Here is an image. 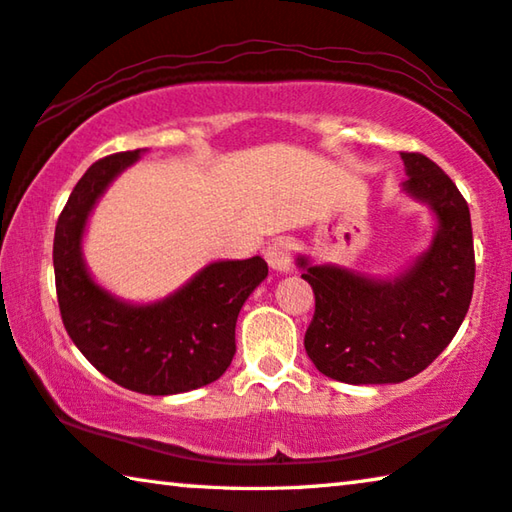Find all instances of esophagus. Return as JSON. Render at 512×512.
<instances>
[{"mask_svg": "<svg viewBox=\"0 0 512 512\" xmlns=\"http://www.w3.org/2000/svg\"><path fill=\"white\" fill-rule=\"evenodd\" d=\"M266 262H269L271 269L276 271H292V243H289L287 239H276L273 243H269L266 246Z\"/></svg>", "mask_w": 512, "mask_h": 512, "instance_id": "1", "label": "esophagus"}]
</instances>
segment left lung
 Returning <instances> with one entry per match:
<instances>
[{
	"instance_id": "8db88e82",
	"label": "left lung",
	"mask_w": 512,
	"mask_h": 512,
	"mask_svg": "<svg viewBox=\"0 0 512 512\" xmlns=\"http://www.w3.org/2000/svg\"><path fill=\"white\" fill-rule=\"evenodd\" d=\"M402 190L437 216V232L398 278H372L335 264L296 262L315 292L305 352L322 375L345 384H400L437 358L467 315L476 259L469 204L423 154L402 151Z\"/></svg>"
}]
</instances>
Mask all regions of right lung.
<instances>
[{"mask_svg":"<svg viewBox=\"0 0 512 512\" xmlns=\"http://www.w3.org/2000/svg\"><path fill=\"white\" fill-rule=\"evenodd\" d=\"M121 151L96 160L68 197L55 227V282L61 322L98 372L128 391L174 395L207 386L230 368L236 317L269 276L262 257L213 262L154 303H126L91 278L82 236L105 188L140 158Z\"/></svg>","mask_w":512,"mask_h":512,"instance_id":"right-lung-1","label":"right lung"}]
</instances>
